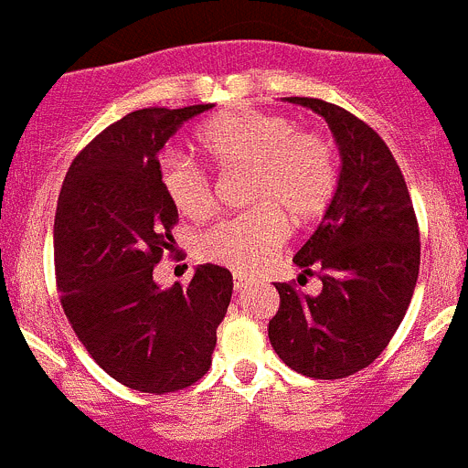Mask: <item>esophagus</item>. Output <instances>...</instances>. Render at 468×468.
<instances>
[{"instance_id": "obj_1", "label": "esophagus", "mask_w": 468, "mask_h": 468, "mask_svg": "<svg viewBox=\"0 0 468 468\" xmlns=\"http://www.w3.org/2000/svg\"><path fill=\"white\" fill-rule=\"evenodd\" d=\"M250 285H252L250 276H246V273H234V290H237V292H243V290H248Z\"/></svg>"}]
</instances>
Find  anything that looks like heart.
Instances as JSON below:
<instances>
[{
    "label": "heart",
    "instance_id": "1",
    "mask_svg": "<svg viewBox=\"0 0 468 468\" xmlns=\"http://www.w3.org/2000/svg\"><path fill=\"white\" fill-rule=\"evenodd\" d=\"M199 145L222 166H252L250 201L243 216L225 218L199 239L201 260L239 273L267 262L287 237V220L308 222L327 208L336 187L332 148L315 134H299L294 120L262 111H229L199 132ZM160 183L181 216L204 220L216 208L213 183L183 153L160 160Z\"/></svg>",
    "mask_w": 468,
    "mask_h": 468
}]
</instances>
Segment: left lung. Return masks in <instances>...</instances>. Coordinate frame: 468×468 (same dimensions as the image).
Returning <instances> with one entry per match:
<instances>
[{
	"instance_id": "8db88e82",
	"label": "left lung",
	"mask_w": 468,
	"mask_h": 468,
	"mask_svg": "<svg viewBox=\"0 0 468 468\" xmlns=\"http://www.w3.org/2000/svg\"><path fill=\"white\" fill-rule=\"evenodd\" d=\"M290 104L324 118L341 169L323 222L294 255L320 294L276 282L281 308L269 320L278 357L308 378H346L368 367L401 324L420 271V231L399 165L367 122L311 97Z\"/></svg>"
}]
</instances>
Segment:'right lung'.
<instances>
[{
	"instance_id": "right-lung-1",
	"label": "right lung",
	"mask_w": 468,
	"mask_h": 468,
	"mask_svg": "<svg viewBox=\"0 0 468 468\" xmlns=\"http://www.w3.org/2000/svg\"><path fill=\"white\" fill-rule=\"evenodd\" d=\"M208 109L125 115L80 150L59 190L53 239L64 315L94 362L139 392H176L208 371L231 299V273L218 264H199L186 290L153 281L178 218L162 190L160 150Z\"/></svg>"
}]
</instances>
